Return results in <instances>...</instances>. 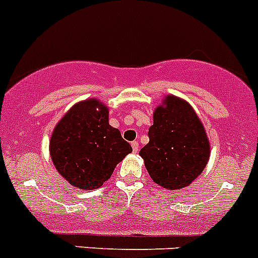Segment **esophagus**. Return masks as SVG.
I'll return each instance as SVG.
<instances>
[{"label": "esophagus", "instance_id": "34e87169", "mask_svg": "<svg viewBox=\"0 0 258 258\" xmlns=\"http://www.w3.org/2000/svg\"><path fill=\"white\" fill-rule=\"evenodd\" d=\"M132 148H133V151H134V153H137L138 148H139V143H138V142H133L132 143Z\"/></svg>", "mask_w": 258, "mask_h": 258}]
</instances>
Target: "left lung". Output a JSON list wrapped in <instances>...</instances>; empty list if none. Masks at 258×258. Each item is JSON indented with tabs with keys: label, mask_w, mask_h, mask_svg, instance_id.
I'll use <instances>...</instances> for the list:
<instances>
[{
	"label": "left lung",
	"mask_w": 258,
	"mask_h": 258,
	"mask_svg": "<svg viewBox=\"0 0 258 258\" xmlns=\"http://www.w3.org/2000/svg\"><path fill=\"white\" fill-rule=\"evenodd\" d=\"M149 143L139 155L154 182L168 190L190 185L210 158V143L198 114L187 102L168 95L154 111Z\"/></svg>",
	"instance_id": "left-lung-1"
}]
</instances>
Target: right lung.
Masks as SVG:
<instances>
[{"label": "right lung", "instance_id": "add662e5", "mask_svg": "<svg viewBox=\"0 0 258 258\" xmlns=\"http://www.w3.org/2000/svg\"><path fill=\"white\" fill-rule=\"evenodd\" d=\"M109 110L98 99L77 103L55 125L49 153L57 171L81 190L100 187L116 164L133 151L109 125Z\"/></svg>", "mask_w": 258, "mask_h": 258}]
</instances>
